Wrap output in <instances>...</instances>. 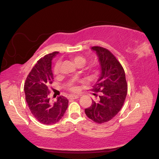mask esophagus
Listing matches in <instances>:
<instances>
[{
	"instance_id": "esophagus-1",
	"label": "esophagus",
	"mask_w": 159,
	"mask_h": 159,
	"mask_svg": "<svg viewBox=\"0 0 159 159\" xmlns=\"http://www.w3.org/2000/svg\"><path fill=\"white\" fill-rule=\"evenodd\" d=\"M79 97V96L78 95H70V96H69L68 98H69V99H76Z\"/></svg>"
}]
</instances>
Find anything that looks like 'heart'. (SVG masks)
Here are the masks:
<instances>
[{
	"label": "heart",
	"instance_id": "heart-1",
	"mask_svg": "<svg viewBox=\"0 0 159 159\" xmlns=\"http://www.w3.org/2000/svg\"><path fill=\"white\" fill-rule=\"evenodd\" d=\"M72 61H74V64H75L77 67L79 66L83 67L86 63V59L83 57H80V56H76V57H73ZM60 67H61L60 62H57V63L55 64L54 67V74L55 75H58V74H60ZM70 89L72 92H76L78 89L76 87L72 86V87H70Z\"/></svg>",
	"mask_w": 159,
	"mask_h": 159
}]
</instances>
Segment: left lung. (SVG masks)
Listing matches in <instances>:
<instances>
[{
  "mask_svg": "<svg viewBox=\"0 0 159 159\" xmlns=\"http://www.w3.org/2000/svg\"><path fill=\"white\" fill-rule=\"evenodd\" d=\"M101 67V74L93 86L92 91L101 92L97 101L85 110V114L93 121L103 123L112 119L122 108L125 102L127 85L122 65L116 57L101 47H92Z\"/></svg>",
  "mask_w": 159,
  "mask_h": 159,
  "instance_id": "1",
  "label": "left lung"
}]
</instances>
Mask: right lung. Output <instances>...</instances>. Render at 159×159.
<instances>
[{"instance_id":"right-lung-1","label":"right lung","mask_w":159,"mask_h":159,"mask_svg":"<svg viewBox=\"0 0 159 159\" xmlns=\"http://www.w3.org/2000/svg\"><path fill=\"white\" fill-rule=\"evenodd\" d=\"M58 52L45 55L37 61L28 74L24 85L25 100L33 116L40 123L53 125L58 122L68 107L67 99L59 96L54 102L49 101V86L54 81L52 61Z\"/></svg>"}]
</instances>
